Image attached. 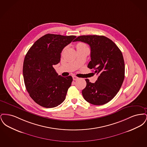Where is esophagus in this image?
Listing matches in <instances>:
<instances>
[{
  "label": "esophagus",
  "instance_id": "obj_1",
  "mask_svg": "<svg viewBox=\"0 0 147 147\" xmlns=\"http://www.w3.org/2000/svg\"><path fill=\"white\" fill-rule=\"evenodd\" d=\"M78 79H79L78 77H76V76H73V79L74 80H76Z\"/></svg>",
  "mask_w": 147,
  "mask_h": 147
}]
</instances>
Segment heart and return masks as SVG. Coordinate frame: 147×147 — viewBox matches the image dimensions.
<instances>
[{
    "label": "heart",
    "instance_id": "heart-1",
    "mask_svg": "<svg viewBox=\"0 0 147 147\" xmlns=\"http://www.w3.org/2000/svg\"><path fill=\"white\" fill-rule=\"evenodd\" d=\"M83 46H85L84 43H78L77 45V47H79Z\"/></svg>",
    "mask_w": 147,
    "mask_h": 147
}]
</instances>
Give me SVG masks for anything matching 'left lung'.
Here are the masks:
<instances>
[{
    "instance_id": "1",
    "label": "left lung",
    "mask_w": 147,
    "mask_h": 147,
    "mask_svg": "<svg viewBox=\"0 0 147 147\" xmlns=\"http://www.w3.org/2000/svg\"><path fill=\"white\" fill-rule=\"evenodd\" d=\"M74 41L88 43L91 49V61L88 65L98 75L94 83L86 79L83 90L84 99L92 105H102L111 101L119 92L125 78V62L117 45L104 36L84 35Z\"/></svg>"
}]
</instances>
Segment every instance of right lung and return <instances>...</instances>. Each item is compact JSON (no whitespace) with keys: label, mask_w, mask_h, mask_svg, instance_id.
I'll use <instances>...</instances> for the list:
<instances>
[{"label":"right lung","mask_w":147,"mask_h":147,"mask_svg":"<svg viewBox=\"0 0 147 147\" xmlns=\"http://www.w3.org/2000/svg\"><path fill=\"white\" fill-rule=\"evenodd\" d=\"M76 37L46 34L34 43L25 56L23 64L25 85L30 97L42 107H55L65 98L73 78L58 76L53 65L59 63L63 49L74 41Z\"/></svg>","instance_id":"1"}]
</instances>
